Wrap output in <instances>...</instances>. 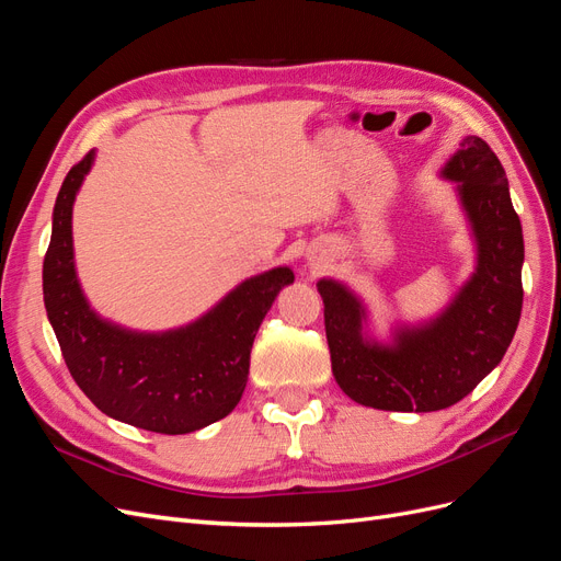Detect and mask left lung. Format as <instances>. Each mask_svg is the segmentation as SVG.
<instances>
[{
    "label": "left lung",
    "mask_w": 561,
    "mask_h": 561,
    "mask_svg": "<svg viewBox=\"0 0 561 561\" xmlns=\"http://www.w3.org/2000/svg\"><path fill=\"white\" fill-rule=\"evenodd\" d=\"M478 239V271L431 325L402 330L396 346L363 339V307L344 285L320 280L336 383L365 407L437 412L463 400L511 346L522 316V225L491 147L468 135L447 161Z\"/></svg>",
    "instance_id": "8db88e82"
}]
</instances>
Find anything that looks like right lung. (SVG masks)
<instances>
[{"instance_id": "obj_1", "label": "right lung", "mask_w": 561, "mask_h": 561, "mask_svg": "<svg viewBox=\"0 0 561 561\" xmlns=\"http://www.w3.org/2000/svg\"><path fill=\"white\" fill-rule=\"evenodd\" d=\"M91 163L93 151L67 173L44 257V304L65 365L112 419L161 435L210 426L239 404L254 334L295 274L280 266L254 276L194 325L175 332L138 334L110 325L89 309L75 274L72 203Z\"/></svg>"}]
</instances>
